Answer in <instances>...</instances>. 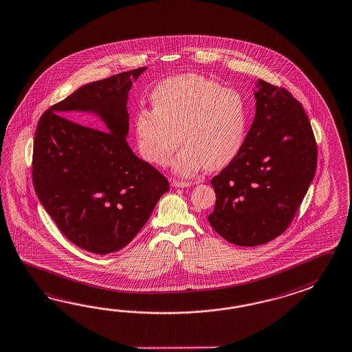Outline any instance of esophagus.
<instances>
[{
	"mask_svg": "<svg viewBox=\"0 0 352 352\" xmlns=\"http://www.w3.org/2000/svg\"><path fill=\"white\" fill-rule=\"evenodd\" d=\"M190 184L192 183H189V182H179V180H173L172 182V187L175 188H188Z\"/></svg>",
	"mask_w": 352,
	"mask_h": 352,
	"instance_id": "esophagus-1",
	"label": "esophagus"
}]
</instances>
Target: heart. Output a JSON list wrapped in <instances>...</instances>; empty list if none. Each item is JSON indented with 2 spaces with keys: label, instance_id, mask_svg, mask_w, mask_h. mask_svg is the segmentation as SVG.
I'll return each instance as SVG.
<instances>
[{
  "label": "heart",
  "instance_id": "1",
  "mask_svg": "<svg viewBox=\"0 0 352 352\" xmlns=\"http://www.w3.org/2000/svg\"><path fill=\"white\" fill-rule=\"evenodd\" d=\"M151 102L154 109L140 107L135 116L138 148L150 164H168L182 140L186 145L173 159L172 169L192 177L206 165L210 170L226 166L243 148L248 109L234 89L186 73L160 82Z\"/></svg>",
  "mask_w": 352,
  "mask_h": 352
}]
</instances>
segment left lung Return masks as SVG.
<instances>
[{
	"label": "left lung",
	"instance_id": "left-lung-1",
	"mask_svg": "<svg viewBox=\"0 0 352 352\" xmlns=\"http://www.w3.org/2000/svg\"><path fill=\"white\" fill-rule=\"evenodd\" d=\"M254 122L234 160L211 180L216 206L208 222L228 243L256 246L294 219L317 168V145L302 104L258 79Z\"/></svg>",
	"mask_w": 352,
	"mask_h": 352
}]
</instances>
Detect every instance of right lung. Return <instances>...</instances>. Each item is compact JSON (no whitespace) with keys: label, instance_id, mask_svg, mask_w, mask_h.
<instances>
[{"label":"right lung","instance_id":"right-lung-1","mask_svg":"<svg viewBox=\"0 0 352 352\" xmlns=\"http://www.w3.org/2000/svg\"><path fill=\"white\" fill-rule=\"evenodd\" d=\"M146 67L80 87L40 118L34 139L32 183L63 234L83 250L106 255L133 241L169 183L133 154L127 100ZM86 111L103 131L75 116ZM67 116L80 122L64 118Z\"/></svg>","mask_w":352,"mask_h":352}]
</instances>
